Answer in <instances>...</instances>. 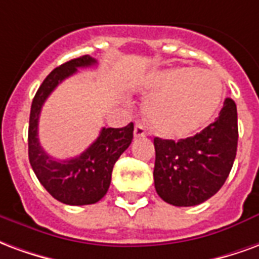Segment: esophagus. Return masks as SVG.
<instances>
[{"label":"esophagus","instance_id":"esophagus-1","mask_svg":"<svg viewBox=\"0 0 259 259\" xmlns=\"http://www.w3.org/2000/svg\"><path fill=\"white\" fill-rule=\"evenodd\" d=\"M134 137L139 139V138H145L146 137V131H145V127L142 124H137L135 128H134Z\"/></svg>","mask_w":259,"mask_h":259}]
</instances>
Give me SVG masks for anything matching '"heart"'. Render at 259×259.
Returning <instances> with one entry per match:
<instances>
[{
    "instance_id": "1",
    "label": "heart",
    "mask_w": 259,
    "mask_h": 259,
    "mask_svg": "<svg viewBox=\"0 0 259 259\" xmlns=\"http://www.w3.org/2000/svg\"><path fill=\"white\" fill-rule=\"evenodd\" d=\"M143 88L150 99L145 114L153 131L181 139L194 134L214 117L222 98L220 78L194 67L153 73Z\"/></svg>"
}]
</instances>
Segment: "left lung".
<instances>
[{
	"label": "left lung",
	"mask_w": 259,
	"mask_h": 259,
	"mask_svg": "<svg viewBox=\"0 0 259 259\" xmlns=\"http://www.w3.org/2000/svg\"><path fill=\"white\" fill-rule=\"evenodd\" d=\"M237 109L226 98L220 116L194 137L154 138V188L161 199L190 207L212 197L225 184L237 152Z\"/></svg>",
	"instance_id": "obj_1"
}]
</instances>
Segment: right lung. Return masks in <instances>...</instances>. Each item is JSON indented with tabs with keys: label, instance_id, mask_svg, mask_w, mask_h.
Here are the masks:
<instances>
[{
	"label": "right lung",
	"instance_id": "add662e5",
	"mask_svg": "<svg viewBox=\"0 0 259 259\" xmlns=\"http://www.w3.org/2000/svg\"><path fill=\"white\" fill-rule=\"evenodd\" d=\"M90 55L66 62L47 75L34 96L29 121V160L35 177L48 193L60 203L87 205L98 203L110 186L114 164L134 138V124L122 128H102L99 137L85 152L69 160H55L38 141L39 113L51 92L80 67L95 66Z\"/></svg>",
	"mask_w": 259,
	"mask_h": 259
}]
</instances>
